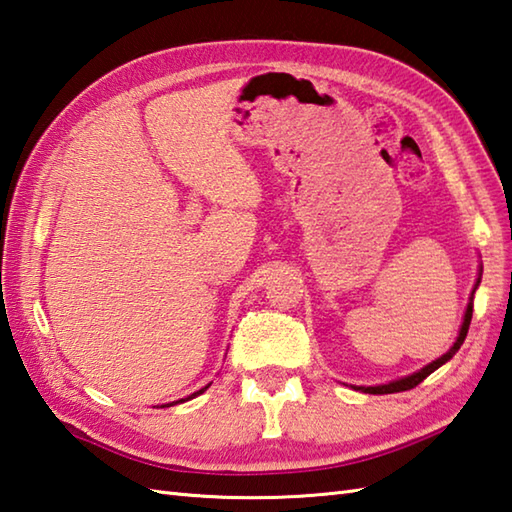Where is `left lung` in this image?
Masks as SVG:
<instances>
[{
	"mask_svg": "<svg viewBox=\"0 0 512 512\" xmlns=\"http://www.w3.org/2000/svg\"><path fill=\"white\" fill-rule=\"evenodd\" d=\"M482 281V264H480V270H477V279H475V286L471 290V297H469V303H466V312H464V321L460 325V332H458V339H455V343L451 345V350L447 354H442L440 358H436V361H431L429 365H424L422 369H418V372H413L405 378H398V380H391V383H385V385H372V387H365V385H352V389L356 391H363V394H396V391H407V389H413L416 385H420L424 378H427L429 374L436 372L438 367H442L447 361H451V358L455 356V352L460 350V345L464 343L466 339V332H469V325H471V317H473V299H475V290L477 286H480Z\"/></svg>",
	"mask_w": 512,
	"mask_h": 512,
	"instance_id": "left-lung-1",
	"label": "left lung"
}]
</instances>
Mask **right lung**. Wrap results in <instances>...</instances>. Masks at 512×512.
I'll return each mask as SVG.
<instances>
[{
  "instance_id": "right-lung-1",
  "label": "right lung",
  "mask_w": 512,
  "mask_h": 512,
  "mask_svg": "<svg viewBox=\"0 0 512 512\" xmlns=\"http://www.w3.org/2000/svg\"><path fill=\"white\" fill-rule=\"evenodd\" d=\"M209 387H211V383H209V385H206V387H202L200 391H195V394H191L189 398H180V400H176V402H184V400H191V398H195V396H200V394H204V391H206V389H209ZM176 402H171V405H176ZM162 407H169V405H162Z\"/></svg>"
}]
</instances>
